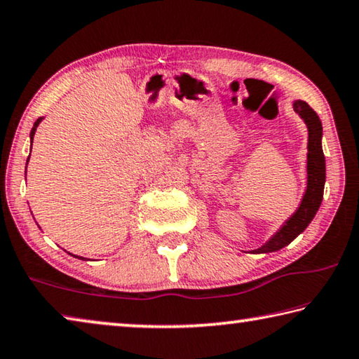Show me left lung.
<instances>
[{
  "instance_id": "8db88e82",
  "label": "left lung",
  "mask_w": 359,
  "mask_h": 359,
  "mask_svg": "<svg viewBox=\"0 0 359 359\" xmlns=\"http://www.w3.org/2000/svg\"><path fill=\"white\" fill-rule=\"evenodd\" d=\"M294 111L301 115L306 121L309 128V144H307V190L304 194L302 203L296 214L283 224L282 229L272 238L269 242L255 250L257 253H267L280 250L285 245H288L297 234H301L307 224L312 222V218L317 214V210L323 199V188L326 179L325 169V155L321 149V121L317 112L307 104L306 101H296Z\"/></svg>"
}]
</instances>
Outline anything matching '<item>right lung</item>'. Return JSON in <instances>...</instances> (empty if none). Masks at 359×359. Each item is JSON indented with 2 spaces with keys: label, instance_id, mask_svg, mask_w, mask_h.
Listing matches in <instances>:
<instances>
[{
  "label": "right lung",
  "instance_id": "obj_1",
  "mask_svg": "<svg viewBox=\"0 0 359 359\" xmlns=\"http://www.w3.org/2000/svg\"><path fill=\"white\" fill-rule=\"evenodd\" d=\"M39 121H41V118H38V120H36V121H34V126H33V130H32V135H29V136H32V142H33V137H34V131H36V128H38ZM28 160H29V156H28ZM74 257H76V255H74ZM76 258H79V257H76ZM81 259H83V258L81 257Z\"/></svg>",
  "mask_w": 359,
  "mask_h": 359
}]
</instances>
